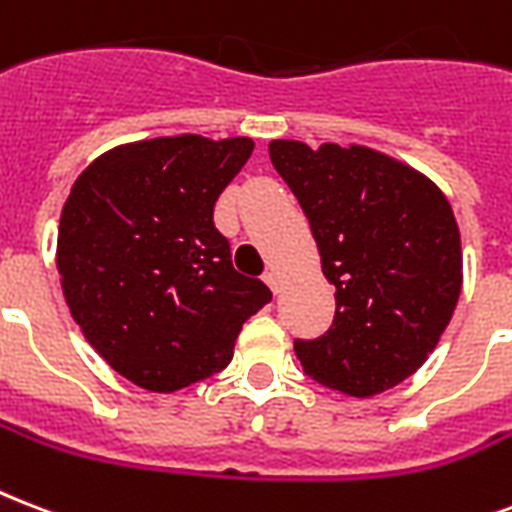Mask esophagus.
Instances as JSON below:
<instances>
[{"mask_svg": "<svg viewBox=\"0 0 512 512\" xmlns=\"http://www.w3.org/2000/svg\"><path fill=\"white\" fill-rule=\"evenodd\" d=\"M263 279H265V284H268V287H271L273 292L282 290V276H279V271H276V268H268V271L263 273Z\"/></svg>", "mask_w": 512, "mask_h": 512, "instance_id": "esophagus-1", "label": "esophagus"}]
</instances>
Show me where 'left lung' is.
I'll list each match as a JSON object with an SVG mask.
<instances>
[{"label":"left lung","instance_id":"8db88e82","mask_svg":"<svg viewBox=\"0 0 512 512\" xmlns=\"http://www.w3.org/2000/svg\"><path fill=\"white\" fill-rule=\"evenodd\" d=\"M273 169L308 217L335 287L325 335L295 341L308 376L349 397L392 389L427 362L462 292V241L435 182L362 144L273 139Z\"/></svg>","mask_w":512,"mask_h":512}]
</instances>
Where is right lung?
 <instances>
[{"mask_svg":"<svg viewBox=\"0 0 512 512\" xmlns=\"http://www.w3.org/2000/svg\"><path fill=\"white\" fill-rule=\"evenodd\" d=\"M255 150L247 136L112 147L74 179L58 222L66 306L109 368L147 392L220 373L271 300L230 263L214 204Z\"/></svg>","mask_w":512,"mask_h":512,"instance_id":"obj_1","label":"right lung"}]
</instances>
